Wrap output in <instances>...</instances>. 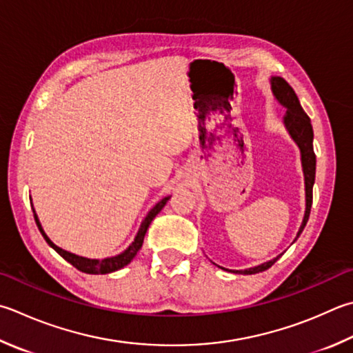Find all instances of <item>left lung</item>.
<instances>
[{
	"instance_id": "8db88e82",
	"label": "left lung",
	"mask_w": 353,
	"mask_h": 353,
	"mask_svg": "<svg viewBox=\"0 0 353 353\" xmlns=\"http://www.w3.org/2000/svg\"><path fill=\"white\" fill-rule=\"evenodd\" d=\"M272 90H274V95L278 101L288 108V112H285V115H284V124H285V128H288V130L290 132L292 138L295 139L296 144L300 145V149H301V161H303L304 179H305V214H304L301 228H300V230H298V235H296V238H298L301 235V232L305 228V224H307V219L310 215V208H312V198H314V195H312V189H314L315 168H316V157L314 152V130H312L310 118L303 110L294 89L290 88L289 83L285 81L284 78H281V77L272 78ZM280 256L270 259V261L264 263V264H259V265H256V268L245 269V270H235V272L236 274H243V275L259 274V272H264L269 268H272V265L275 264V261Z\"/></svg>"
}]
</instances>
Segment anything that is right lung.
<instances>
[{
    "instance_id": "add662e5",
    "label": "right lung",
    "mask_w": 353,
    "mask_h": 353,
    "mask_svg": "<svg viewBox=\"0 0 353 353\" xmlns=\"http://www.w3.org/2000/svg\"><path fill=\"white\" fill-rule=\"evenodd\" d=\"M169 198H170V196L163 198L161 201H159V203L155 205V208L149 212L148 216H145L144 221L141 223V228H139L138 234H137V236H135V239H134V243H132V244L129 245V248L123 252V254H119V255H117V256H112V258H104V259H89V258H83V256H78V255H75V254H70V252H68V250H63L61 248H58V245L53 244V243L50 241V239H49V236L44 234V230H43V228H41V224H39V219H38V216H37V214H35V210H33V216H35V223H37L38 229H39V232H41V235L44 236L46 241H48V244L50 245V248H52L53 250H57L58 254L65 259V261L70 263V264L73 265V268H77L78 270L84 272V274L103 275V274H110V272H115V270H118V269L124 268V265H128V264L132 261V259H134V256L137 255V252H138L139 249H141L143 241H144V235H145V232H148V229H149L152 219H154V218L159 214V212H161V209L164 208L165 203L169 201Z\"/></svg>"
}]
</instances>
